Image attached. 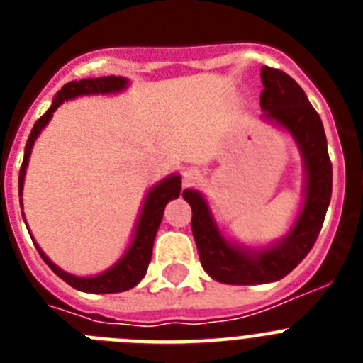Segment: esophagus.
I'll list each match as a JSON object with an SVG mask.
<instances>
[{"instance_id": "esophagus-1", "label": "esophagus", "mask_w": 363, "mask_h": 363, "mask_svg": "<svg viewBox=\"0 0 363 363\" xmlns=\"http://www.w3.org/2000/svg\"><path fill=\"white\" fill-rule=\"evenodd\" d=\"M201 179V171L200 169H196V167H187L184 171V184L187 185H194L198 184Z\"/></svg>"}]
</instances>
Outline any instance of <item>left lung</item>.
<instances>
[{
    "label": "left lung",
    "instance_id": "left-lung-1",
    "mask_svg": "<svg viewBox=\"0 0 363 363\" xmlns=\"http://www.w3.org/2000/svg\"><path fill=\"white\" fill-rule=\"evenodd\" d=\"M262 83L259 107L265 116L293 133L306 160V203L296 225L284 242L249 255L221 238L207 203L196 191H184L185 201L192 209L191 225L201 265L213 280L229 285L269 284L287 277L313 249L331 201L333 165L318 112L309 104L301 86L284 70L262 67Z\"/></svg>",
    "mask_w": 363,
    "mask_h": 363
}]
</instances>
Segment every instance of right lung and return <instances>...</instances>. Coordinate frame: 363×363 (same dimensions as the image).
<instances>
[{
  "mask_svg": "<svg viewBox=\"0 0 363 363\" xmlns=\"http://www.w3.org/2000/svg\"><path fill=\"white\" fill-rule=\"evenodd\" d=\"M125 85H127V79L120 78V76H101V78H86L79 79V82H70L62 86V91L56 94L49 111L45 112L43 116L36 121V125L32 127V133L27 140L23 163H21V169H19V196H21V189H23L25 169H27L28 156H30L34 140H36L38 134L41 133V129H43L45 125L49 123V120L52 118V112L56 111L65 99L76 98V96L79 94H94V92H116L121 91ZM179 192H182V179H179V176H171V178L163 179L158 187H154L152 191L149 192L145 205H143L142 216H140V221H138L133 245H130L127 255H125L114 267L108 269L104 274H99V277H72L69 272L56 267V265L41 252L40 247L36 245L38 252H40V256L43 258L45 264L49 265L57 277L62 278L63 281H67V284H69L70 287H74V289L83 291V293L96 294L123 293V291L133 289L134 285L140 284L142 278L145 277L147 267H149L150 264L152 243L154 238H156V233H158L160 223H162L165 205L171 200H174V198H178Z\"/></svg>",
  "mask_w": 363,
  "mask_h": 363,
  "instance_id": "obj_1",
  "label": "right lung"
}]
</instances>
